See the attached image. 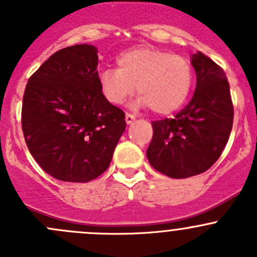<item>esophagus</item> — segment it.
<instances>
[{
  "instance_id": "34e87169",
  "label": "esophagus",
  "mask_w": 257,
  "mask_h": 257,
  "mask_svg": "<svg viewBox=\"0 0 257 257\" xmlns=\"http://www.w3.org/2000/svg\"><path fill=\"white\" fill-rule=\"evenodd\" d=\"M134 119H136V116L133 115V114H131V113H126L125 114V121H126V124H132L134 121Z\"/></svg>"
}]
</instances>
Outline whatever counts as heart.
Here are the masks:
<instances>
[{
  "label": "heart",
  "mask_w": 257,
  "mask_h": 257,
  "mask_svg": "<svg viewBox=\"0 0 257 257\" xmlns=\"http://www.w3.org/2000/svg\"><path fill=\"white\" fill-rule=\"evenodd\" d=\"M118 68L105 69L98 76L102 94L112 104H121L134 93L137 104L167 115L178 110L193 85V68L186 58L149 47L123 52L116 58Z\"/></svg>",
  "instance_id": "1"
}]
</instances>
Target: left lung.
Masks as SVG:
<instances>
[{"label": "left lung", "mask_w": 257, "mask_h": 257, "mask_svg": "<svg viewBox=\"0 0 257 257\" xmlns=\"http://www.w3.org/2000/svg\"><path fill=\"white\" fill-rule=\"evenodd\" d=\"M191 64L196 74L193 98L173 119L153 121L147 149L150 165L174 179L206 172L221 155L234 120L229 82L221 67L200 51L191 56Z\"/></svg>", "instance_id": "obj_1"}]
</instances>
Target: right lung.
I'll use <instances>...</instances> for the list:
<instances>
[{
    "label": "right lung",
    "mask_w": 257,
    "mask_h": 257,
    "mask_svg": "<svg viewBox=\"0 0 257 257\" xmlns=\"http://www.w3.org/2000/svg\"><path fill=\"white\" fill-rule=\"evenodd\" d=\"M97 67L94 46H71L52 54L26 85V144L58 180L87 183L103 174L125 131V114L100 92Z\"/></svg>",
    "instance_id": "obj_1"
}]
</instances>
